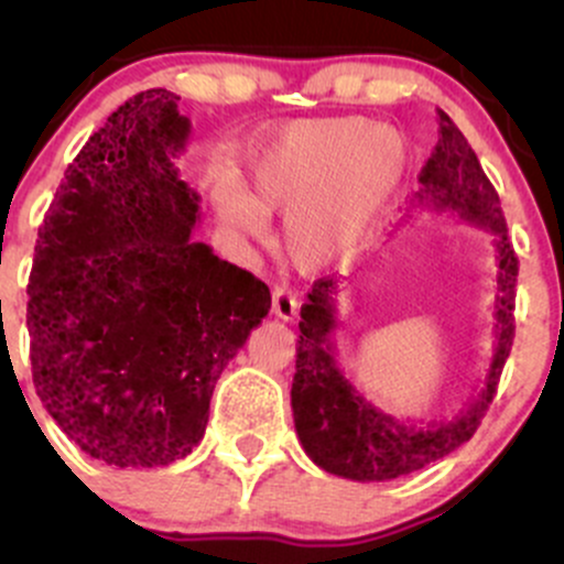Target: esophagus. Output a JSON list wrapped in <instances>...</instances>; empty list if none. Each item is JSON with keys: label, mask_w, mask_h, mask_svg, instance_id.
<instances>
[{"label": "esophagus", "mask_w": 564, "mask_h": 564, "mask_svg": "<svg viewBox=\"0 0 564 564\" xmlns=\"http://www.w3.org/2000/svg\"><path fill=\"white\" fill-rule=\"evenodd\" d=\"M300 310V296L291 294L289 289H273V315L281 321H294Z\"/></svg>", "instance_id": "1"}]
</instances>
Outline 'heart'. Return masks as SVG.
Returning a JSON list of instances; mask_svg holds the SVG:
<instances>
[{
  "instance_id": "obj_1",
  "label": "heart",
  "mask_w": 564,
  "mask_h": 564,
  "mask_svg": "<svg viewBox=\"0 0 564 564\" xmlns=\"http://www.w3.org/2000/svg\"><path fill=\"white\" fill-rule=\"evenodd\" d=\"M411 164V142L390 124L300 121L251 159V193L230 177L217 185V215L243 238L268 232V212L286 215L289 260L310 273L326 270L358 254L379 230Z\"/></svg>"
}]
</instances>
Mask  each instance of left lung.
Segmentation results:
<instances>
[{
    "mask_svg": "<svg viewBox=\"0 0 564 564\" xmlns=\"http://www.w3.org/2000/svg\"><path fill=\"white\" fill-rule=\"evenodd\" d=\"M419 193L408 212L453 217L494 236V302H490V355L467 403L451 419L413 422L394 419L373 405L339 368L334 336L345 323L336 313L341 281H315L302 307L296 339V373L291 384L294 426L304 453L328 475L355 482H384L440 462L464 445L480 426L514 339L517 257L507 236L501 200L480 161L440 111V140L419 172ZM413 217V215H408Z\"/></svg>",
    "mask_w": 564,
    "mask_h": 564,
    "instance_id": "1",
    "label": "left lung"
}]
</instances>
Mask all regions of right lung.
Returning a JSON list of instances; mask_svg holds the SVG:
<instances>
[{
    "label": "right lung",
    "mask_w": 564,
    "mask_h": 564,
    "mask_svg": "<svg viewBox=\"0 0 564 564\" xmlns=\"http://www.w3.org/2000/svg\"><path fill=\"white\" fill-rule=\"evenodd\" d=\"M170 89L129 97L68 166L34 246L31 371L84 453L166 467L200 443L223 368L270 289L193 241L200 196L174 161L191 119Z\"/></svg>",
    "instance_id": "1"
}]
</instances>
